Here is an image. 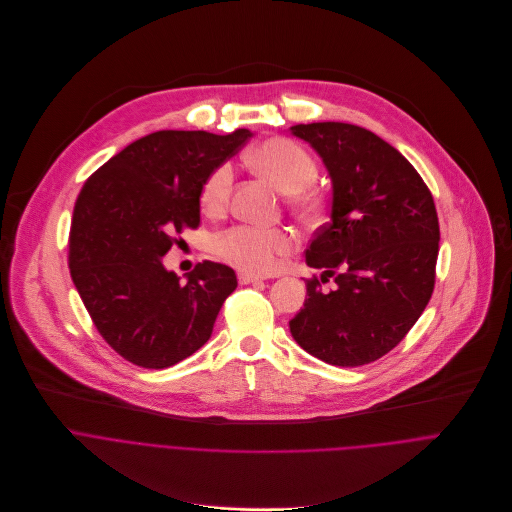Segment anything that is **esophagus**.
Wrapping results in <instances>:
<instances>
[{
    "label": "esophagus",
    "mask_w": 512,
    "mask_h": 512,
    "mask_svg": "<svg viewBox=\"0 0 512 512\" xmlns=\"http://www.w3.org/2000/svg\"><path fill=\"white\" fill-rule=\"evenodd\" d=\"M238 280H240V284H252V282H260V280H264L262 276H256V274H250V272H240L238 274Z\"/></svg>",
    "instance_id": "34e87169"
}]
</instances>
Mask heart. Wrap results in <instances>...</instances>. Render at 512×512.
I'll use <instances>...</instances> for the list:
<instances>
[{"mask_svg": "<svg viewBox=\"0 0 512 512\" xmlns=\"http://www.w3.org/2000/svg\"><path fill=\"white\" fill-rule=\"evenodd\" d=\"M248 163L280 191L286 193L288 208L302 220H315L323 210V195L313 187L319 165L302 145L288 137H272L248 153ZM234 189L230 163L216 167L203 181L199 203L210 216L226 212ZM294 248V236L280 228L236 226L216 238V252L232 266L250 274H270L280 258Z\"/></svg>", "mask_w": 512, "mask_h": 512, "instance_id": "b5f03b06", "label": "heart"}]
</instances>
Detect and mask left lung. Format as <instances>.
I'll list each match as a JSON object with an SVG mask.
<instances>
[{
    "instance_id": "obj_1",
    "label": "left lung",
    "mask_w": 512,
    "mask_h": 512,
    "mask_svg": "<svg viewBox=\"0 0 512 512\" xmlns=\"http://www.w3.org/2000/svg\"><path fill=\"white\" fill-rule=\"evenodd\" d=\"M333 179L331 222L315 232L294 341L339 367L381 359L410 333L436 284L440 224L432 191L416 167L375 133L349 123L296 125ZM336 280L331 291L320 282Z\"/></svg>"
}]
</instances>
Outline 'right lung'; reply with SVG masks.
<instances>
[{"mask_svg": "<svg viewBox=\"0 0 512 512\" xmlns=\"http://www.w3.org/2000/svg\"><path fill=\"white\" fill-rule=\"evenodd\" d=\"M248 139V129L157 131L82 185L68 236L70 276L100 337L129 363L165 369L210 339L236 272L203 260L183 284L161 258L199 228L203 181Z\"/></svg>", "mask_w": 512, "mask_h": 512, "instance_id": "1", "label": "right lung"}]
</instances>
